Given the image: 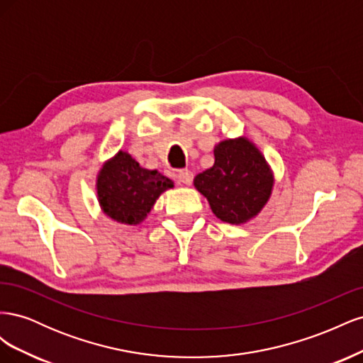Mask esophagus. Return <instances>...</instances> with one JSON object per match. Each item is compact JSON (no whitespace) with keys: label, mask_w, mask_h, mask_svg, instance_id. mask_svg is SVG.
<instances>
[{"label":"esophagus","mask_w":363,"mask_h":363,"mask_svg":"<svg viewBox=\"0 0 363 363\" xmlns=\"http://www.w3.org/2000/svg\"><path fill=\"white\" fill-rule=\"evenodd\" d=\"M177 180L179 183H183V184H192V180H194V174L189 171V169H180L177 172Z\"/></svg>","instance_id":"esophagus-1"}]
</instances>
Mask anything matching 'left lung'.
I'll return each mask as SVG.
<instances>
[{"label": "left lung", "mask_w": 363, "mask_h": 363, "mask_svg": "<svg viewBox=\"0 0 363 363\" xmlns=\"http://www.w3.org/2000/svg\"><path fill=\"white\" fill-rule=\"evenodd\" d=\"M215 163L194 179L216 218L245 224L268 203L274 175L259 148L244 136L221 140L213 150Z\"/></svg>", "instance_id": "1"}]
</instances>
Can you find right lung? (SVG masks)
<instances>
[{"label": "right lung", "mask_w": 363, "mask_h": 363, "mask_svg": "<svg viewBox=\"0 0 363 363\" xmlns=\"http://www.w3.org/2000/svg\"><path fill=\"white\" fill-rule=\"evenodd\" d=\"M174 188L172 180L156 169H145L127 151L119 150L108 159L96 177L101 211L125 225L140 224L159 196Z\"/></svg>", "instance_id": "obj_1"}]
</instances>
